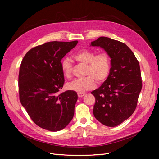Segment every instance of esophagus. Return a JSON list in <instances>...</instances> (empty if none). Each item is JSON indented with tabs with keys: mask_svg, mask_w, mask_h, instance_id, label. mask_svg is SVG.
Instances as JSON below:
<instances>
[{
	"mask_svg": "<svg viewBox=\"0 0 159 159\" xmlns=\"http://www.w3.org/2000/svg\"><path fill=\"white\" fill-rule=\"evenodd\" d=\"M85 95V93H82V92L78 93V95L79 98H82V97H84Z\"/></svg>",
	"mask_w": 159,
	"mask_h": 159,
	"instance_id": "1",
	"label": "esophagus"
}]
</instances>
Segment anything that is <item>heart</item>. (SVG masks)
Listing matches in <instances>:
<instances>
[{"label":"heart","instance_id":"obj_1","mask_svg":"<svg viewBox=\"0 0 159 159\" xmlns=\"http://www.w3.org/2000/svg\"><path fill=\"white\" fill-rule=\"evenodd\" d=\"M76 60L87 64L85 75H88L83 78L75 79L66 85L69 90L81 93L82 91L89 90L95 88V81L102 83L107 79L110 70V60L106 54L95 55V52L87 49H83L78 52L74 55ZM61 69L64 75L67 78H70L72 71L71 61L68 57L61 61Z\"/></svg>","mask_w":159,"mask_h":159}]
</instances>
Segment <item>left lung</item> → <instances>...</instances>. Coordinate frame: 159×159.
I'll list each match as a JSON object with an SVG mask.
<instances>
[{"instance_id":"left-lung-1","label":"left lung","mask_w":159,"mask_h":159,"mask_svg":"<svg viewBox=\"0 0 159 159\" xmlns=\"http://www.w3.org/2000/svg\"><path fill=\"white\" fill-rule=\"evenodd\" d=\"M91 46L103 48L111 58L109 74L93 91L95 98L93 115L101 123L116 127L131 116L142 89L140 66L135 56L124 43L102 36Z\"/></svg>"}]
</instances>
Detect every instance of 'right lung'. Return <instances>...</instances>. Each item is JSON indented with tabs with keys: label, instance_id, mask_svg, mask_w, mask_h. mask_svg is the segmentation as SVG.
Masks as SVG:
<instances>
[{
	"label": "right lung",
	"instance_id": "add662e5",
	"mask_svg": "<svg viewBox=\"0 0 159 159\" xmlns=\"http://www.w3.org/2000/svg\"><path fill=\"white\" fill-rule=\"evenodd\" d=\"M78 42H46L30 50L22 61L18 76L21 104L32 121L48 131H60L73 119L78 94L71 90L58 92L64 84L61 60Z\"/></svg>",
	"mask_w": 159,
	"mask_h": 159
}]
</instances>
